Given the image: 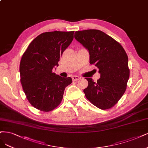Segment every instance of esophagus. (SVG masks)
<instances>
[{
    "mask_svg": "<svg viewBox=\"0 0 148 148\" xmlns=\"http://www.w3.org/2000/svg\"><path fill=\"white\" fill-rule=\"evenodd\" d=\"M80 79V78L78 76H73L72 77V79L73 81H77L78 80H79Z\"/></svg>",
    "mask_w": 148,
    "mask_h": 148,
    "instance_id": "1",
    "label": "esophagus"
}]
</instances>
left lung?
Returning <instances> with one entry per match:
<instances>
[{
	"label": "left lung",
	"mask_w": 148,
	"mask_h": 148,
	"mask_svg": "<svg viewBox=\"0 0 148 148\" xmlns=\"http://www.w3.org/2000/svg\"><path fill=\"white\" fill-rule=\"evenodd\" d=\"M75 34V38L89 51V63L94 64L100 74L97 82L86 78V97L99 108L109 109L126 90L130 75L127 55L120 43L101 30L88 29Z\"/></svg>",
	"instance_id": "left-lung-1"
}]
</instances>
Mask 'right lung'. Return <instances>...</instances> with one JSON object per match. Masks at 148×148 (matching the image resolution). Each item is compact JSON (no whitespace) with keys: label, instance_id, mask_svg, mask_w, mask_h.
Returning a JSON list of instances; mask_svg holds the SVG:
<instances>
[{"label":"right lung","instance_id":"1","mask_svg":"<svg viewBox=\"0 0 148 148\" xmlns=\"http://www.w3.org/2000/svg\"><path fill=\"white\" fill-rule=\"evenodd\" d=\"M74 31L42 33L23 54L19 65L23 89L30 103L40 111H50L60 103L64 90L72 82L53 73L60 57L73 39Z\"/></svg>","mask_w":148,"mask_h":148}]
</instances>
